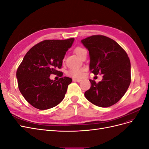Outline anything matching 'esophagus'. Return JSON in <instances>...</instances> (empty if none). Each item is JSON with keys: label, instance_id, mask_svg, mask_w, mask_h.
Returning a JSON list of instances; mask_svg holds the SVG:
<instances>
[{"label": "esophagus", "instance_id": "1", "mask_svg": "<svg viewBox=\"0 0 149 149\" xmlns=\"http://www.w3.org/2000/svg\"><path fill=\"white\" fill-rule=\"evenodd\" d=\"M73 81H75V82H80V81H81V79H75V78H73Z\"/></svg>", "mask_w": 149, "mask_h": 149}]
</instances>
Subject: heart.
Instances as JSON below:
<instances>
[{
  "mask_svg": "<svg viewBox=\"0 0 149 149\" xmlns=\"http://www.w3.org/2000/svg\"><path fill=\"white\" fill-rule=\"evenodd\" d=\"M87 52L86 49L81 47H78L75 48L74 53L77 55L79 58H81L83 54ZM84 74V70L81 68H72L69 70L67 72V74L71 76V77L76 78H81Z\"/></svg>",
  "mask_w": 149,
  "mask_h": 149,
  "instance_id": "obj_1",
  "label": "heart"
}]
</instances>
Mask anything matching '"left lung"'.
I'll return each instance as SVG.
<instances>
[{"instance_id": "8db88e82", "label": "left lung", "mask_w": 149, "mask_h": 149, "mask_svg": "<svg viewBox=\"0 0 149 149\" xmlns=\"http://www.w3.org/2000/svg\"><path fill=\"white\" fill-rule=\"evenodd\" d=\"M89 53V70L103 74L98 83L89 79L91 88L84 93L87 100L99 107H109L124 95L131 81L130 62L119 45L103 35H93L81 40Z\"/></svg>"}]
</instances>
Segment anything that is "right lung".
Instances as JSON below:
<instances>
[{"label": "right lung", "mask_w": 149, "mask_h": 149, "mask_svg": "<svg viewBox=\"0 0 149 149\" xmlns=\"http://www.w3.org/2000/svg\"><path fill=\"white\" fill-rule=\"evenodd\" d=\"M74 40H46L26 53L16 75L21 94L34 107L40 110L50 109L64 99L72 79L62 77L53 81L49 76L52 74L63 76L58 70L61 68L66 52Z\"/></svg>", "instance_id": "obj_1"}]
</instances>
